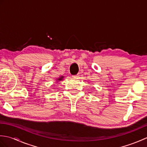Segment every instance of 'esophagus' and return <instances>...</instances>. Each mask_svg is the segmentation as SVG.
Listing matches in <instances>:
<instances>
[{
    "instance_id": "34e87169",
    "label": "esophagus",
    "mask_w": 147,
    "mask_h": 147,
    "mask_svg": "<svg viewBox=\"0 0 147 147\" xmlns=\"http://www.w3.org/2000/svg\"><path fill=\"white\" fill-rule=\"evenodd\" d=\"M73 77L74 78H78V75H74Z\"/></svg>"
}]
</instances>
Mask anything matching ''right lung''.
Listing matches in <instances>:
<instances>
[{"label":"right lung","instance_id":"1","mask_svg":"<svg viewBox=\"0 0 147 147\" xmlns=\"http://www.w3.org/2000/svg\"><path fill=\"white\" fill-rule=\"evenodd\" d=\"M63 78H64L63 76L59 77V78H57V80H58V81H61V80H62V79H63Z\"/></svg>","mask_w":147,"mask_h":147}]
</instances>
